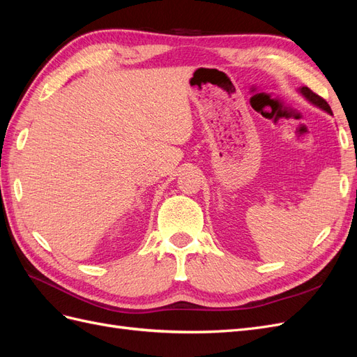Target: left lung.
I'll return each mask as SVG.
<instances>
[{
	"mask_svg": "<svg viewBox=\"0 0 357 357\" xmlns=\"http://www.w3.org/2000/svg\"><path fill=\"white\" fill-rule=\"evenodd\" d=\"M301 91V93L305 96V98L311 102V104H314V105H317L319 109H321V110H325V112H328L329 114H332V110H331V107H329V104L321 98V96H319L317 93H314L312 92L310 88H307V86H304V88H301L299 89Z\"/></svg>",
	"mask_w": 357,
	"mask_h": 357,
	"instance_id": "8db88e82",
	"label": "left lung"
}]
</instances>
